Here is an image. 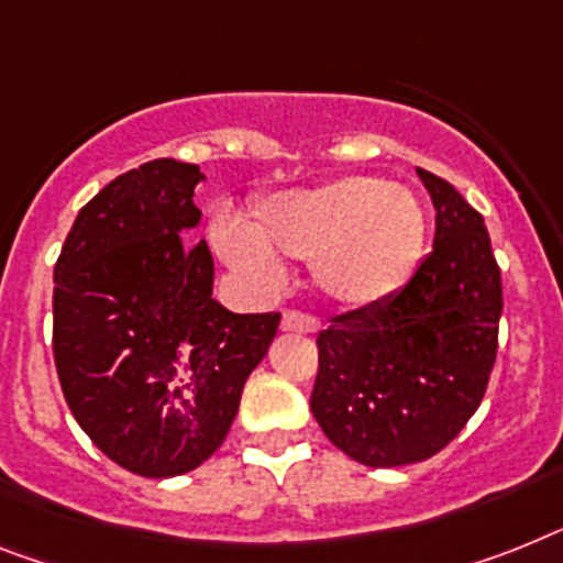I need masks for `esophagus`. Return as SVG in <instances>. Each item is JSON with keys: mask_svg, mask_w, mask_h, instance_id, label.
<instances>
[{"mask_svg": "<svg viewBox=\"0 0 563 563\" xmlns=\"http://www.w3.org/2000/svg\"><path fill=\"white\" fill-rule=\"evenodd\" d=\"M282 331L285 333H316L319 331V319H313V316H308V313H296V310H290V313L282 316Z\"/></svg>", "mask_w": 563, "mask_h": 563, "instance_id": "34e87169", "label": "esophagus"}]
</instances>
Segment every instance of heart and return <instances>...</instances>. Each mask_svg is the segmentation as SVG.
I'll list each match as a JSON object with an SVG mask.
<instances>
[{
    "mask_svg": "<svg viewBox=\"0 0 563 563\" xmlns=\"http://www.w3.org/2000/svg\"><path fill=\"white\" fill-rule=\"evenodd\" d=\"M429 221L420 198L374 175H345L319 187L264 198L253 230L216 227L227 262L276 287L282 262L310 264L322 299L342 310H371L394 299L420 267Z\"/></svg>",
    "mask_w": 563,
    "mask_h": 563,
    "instance_id": "obj_1",
    "label": "heart"
}]
</instances>
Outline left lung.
<instances>
[{"instance_id": "1", "label": "left lung", "mask_w": 563, "mask_h": 563, "mask_svg": "<svg viewBox=\"0 0 563 563\" xmlns=\"http://www.w3.org/2000/svg\"><path fill=\"white\" fill-rule=\"evenodd\" d=\"M434 244L402 290L342 313L319 333L310 411L324 438L362 466L429 460L481 406L498 354L500 271L483 216L426 169Z\"/></svg>"}]
</instances>
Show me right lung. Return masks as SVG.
Returning <instances> with one entry per match:
<instances>
[{
	"label": "right lung",
	"instance_id": "obj_1",
	"mask_svg": "<svg viewBox=\"0 0 563 563\" xmlns=\"http://www.w3.org/2000/svg\"><path fill=\"white\" fill-rule=\"evenodd\" d=\"M195 164L157 157L77 212L54 267V362L74 420L141 477L198 468L224 443L278 313L212 299Z\"/></svg>",
	"mask_w": 563,
	"mask_h": 563
}]
</instances>
